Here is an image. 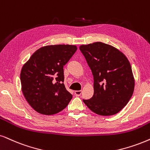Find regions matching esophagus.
I'll return each mask as SVG.
<instances>
[{
  "label": "esophagus",
  "mask_w": 150,
  "mask_h": 150,
  "mask_svg": "<svg viewBox=\"0 0 150 150\" xmlns=\"http://www.w3.org/2000/svg\"><path fill=\"white\" fill-rule=\"evenodd\" d=\"M75 94L76 95V96H80L81 94V91H75Z\"/></svg>",
  "instance_id": "34e87169"
}]
</instances>
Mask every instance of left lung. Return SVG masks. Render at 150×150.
Instances as JSON below:
<instances>
[{
	"label": "left lung",
	"mask_w": 150,
	"mask_h": 150,
	"mask_svg": "<svg viewBox=\"0 0 150 150\" xmlns=\"http://www.w3.org/2000/svg\"><path fill=\"white\" fill-rule=\"evenodd\" d=\"M79 50L93 75L94 93L83 100L93 112L116 114L132 98L134 79L129 62L120 51L102 42L82 45Z\"/></svg>",
	"instance_id": "1"
}]
</instances>
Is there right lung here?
I'll list each match as a JSON object with an SVG mask.
<instances>
[{"instance_id":"obj_1","label":"right lung","mask_w":150,"mask_h":150,"mask_svg":"<svg viewBox=\"0 0 150 150\" xmlns=\"http://www.w3.org/2000/svg\"><path fill=\"white\" fill-rule=\"evenodd\" d=\"M77 49L71 45H47L36 51L23 66V93L38 113L55 114L69 105L73 96L64 84V66Z\"/></svg>"}]
</instances>
